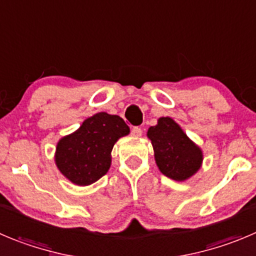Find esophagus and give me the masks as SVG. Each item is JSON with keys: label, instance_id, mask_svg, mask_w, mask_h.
<instances>
[{"label": "esophagus", "instance_id": "34e87169", "mask_svg": "<svg viewBox=\"0 0 256 256\" xmlns=\"http://www.w3.org/2000/svg\"><path fill=\"white\" fill-rule=\"evenodd\" d=\"M130 134H132L133 137H136V138L140 137V136H142V130H140V126H133Z\"/></svg>", "mask_w": 256, "mask_h": 256}]
</instances>
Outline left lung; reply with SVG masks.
<instances>
[{
	"instance_id": "8db88e82",
	"label": "left lung",
	"mask_w": 256,
	"mask_h": 256,
	"mask_svg": "<svg viewBox=\"0 0 256 256\" xmlns=\"http://www.w3.org/2000/svg\"><path fill=\"white\" fill-rule=\"evenodd\" d=\"M147 137L153 146L156 164L164 176L186 181L202 166V150L170 116H160L156 126H150Z\"/></svg>"
}]
</instances>
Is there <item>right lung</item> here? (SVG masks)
Masks as SVG:
<instances>
[{
	"instance_id": "add662e5",
	"label": "right lung",
	"mask_w": 256,
	"mask_h": 256,
	"mask_svg": "<svg viewBox=\"0 0 256 256\" xmlns=\"http://www.w3.org/2000/svg\"><path fill=\"white\" fill-rule=\"evenodd\" d=\"M130 132V126L119 116L106 112L94 114L58 142L56 167L76 186H89L108 172L114 144Z\"/></svg>"
}]
</instances>
